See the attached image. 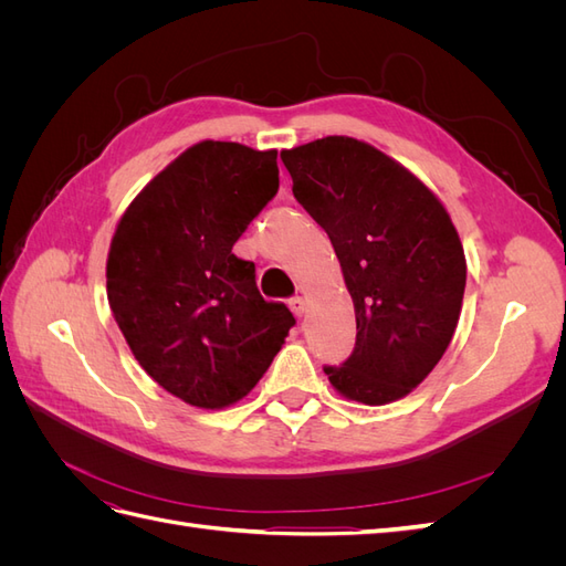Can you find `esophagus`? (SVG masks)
Wrapping results in <instances>:
<instances>
[{
  "instance_id": "esophagus-1",
  "label": "esophagus",
  "mask_w": 566,
  "mask_h": 566,
  "mask_svg": "<svg viewBox=\"0 0 566 566\" xmlns=\"http://www.w3.org/2000/svg\"><path fill=\"white\" fill-rule=\"evenodd\" d=\"M287 306H290V312H293L297 318H302L304 312H306V302L302 297H293V300L287 302Z\"/></svg>"
}]
</instances>
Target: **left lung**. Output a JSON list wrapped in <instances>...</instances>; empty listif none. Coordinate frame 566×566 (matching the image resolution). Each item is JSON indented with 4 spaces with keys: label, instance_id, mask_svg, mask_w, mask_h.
<instances>
[{
    "label": "left lung",
    "instance_id": "left-lung-1",
    "mask_svg": "<svg viewBox=\"0 0 566 566\" xmlns=\"http://www.w3.org/2000/svg\"><path fill=\"white\" fill-rule=\"evenodd\" d=\"M281 160L354 300V352L325 375L366 406L406 397L451 345L465 293V252L447 208L401 163L352 136L281 150Z\"/></svg>",
    "mask_w": 566,
    "mask_h": 566
}]
</instances>
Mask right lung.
Listing matches in <instances>:
<instances>
[{
  "instance_id": "add662e5",
  "label": "right lung",
  "mask_w": 566,
  "mask_h": 566,
  "mask_svg": "<svg viewBox=\"0 0 566 566\" xmlns=\"http://www.w3.org/2000/svg\"><path fill=\"white\" fill-rule=\"evenodd\" d=\"M276 156L233 142L186 148L132 200L111 241L108 304L134 358L198 408L248 397L295 325L233 254L279 191Z\"/></svg>"
}]
</instances>
